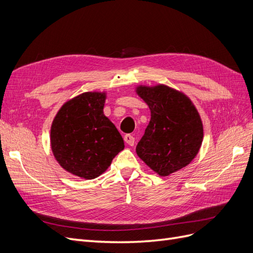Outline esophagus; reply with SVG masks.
<instances>
[{"label":"esophagus","mask_w":253,"mask_h":253,"mask_svg":"<svg viewBox=\"0 0 253 253\" xmlns=\"http://www.w3.org/2000/svg\"><path fill=\"white\" fill-rule=\"evenodd\" d=\"M125 141L128 144V145H134V143H135V138H134V136H132V135H129V134H126V135H125Z\"/></svg>","instance_id":"1"}]
</instances>
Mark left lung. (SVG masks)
Masks as SVG:
<instances>
[{
	"instance_id": "obj_1",
	"label": "left lung",
	"mask_w": 253,
	"mask_h": 253,
	"mask_svg": "<svg viewBox=\"0 0 253 253\" xmlns=\"http://www.w3.org/2000/svg\"><path fill=\"white\" fill-rule=\"evenodd\" d=\"M151 112L150 124L136 147L140 159L160 176L188 166L203 142L204 128L192 101L164 84L136 88Z\"/></svg>"
}]
</instances>
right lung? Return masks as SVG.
I'll return each mask as SVG.
<instances>
[{
    "mask_svg": "<svg viewBox=\"0 0 253 253\" xmlns=\"http://www.w3.org/2000/svg\"><path fill=\"white\" fill-rule=\"evenodd\" d=\"M105 93L87 91L65 102L50 128L52 154L67 172L94 179L125 149L112 121L104 116Z\"/></svg>",
    "mask_w": 253,
    "mask_h": 253,
    "instance_id": "right-lung-1",
    "label": "right lung"
}]
</instances>
